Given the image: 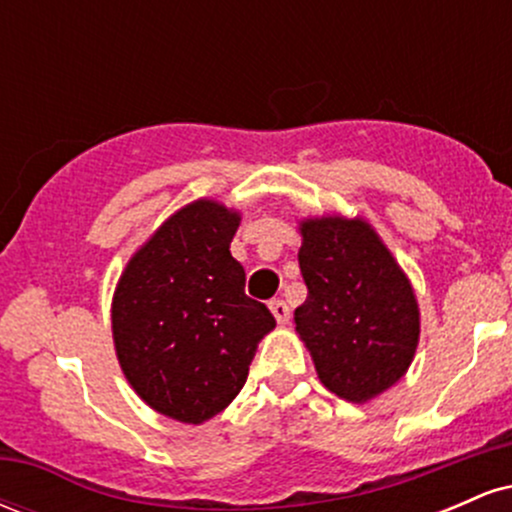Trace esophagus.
I'll return each instance as SVG.
<instances>
[{"mask_svg":"<svg viewBox=\"0 0 512 512\" xmlns=\"http://www.w3.org/2000/svg\"><path fill=\"white\" fill-rule=\"evenodd\" d=\"M269 310H272L274 317H276V322H279V325H289V320H291V308H289V305H286L284 301H279V298H276V301L269 303Z\"/></svg>","mask_w":512,"mask_h":512,"instance_id":"esophagus-1","label":"esophagus"}]
</instances>
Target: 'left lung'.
<instances>
[{
    "mask_svg": "<svg viewBox=\"0 0 512 512\" xmlns=\"http://www.w3.org/2000/svg\"><path fill=\"white\" fill-rule=\"evenodd\" d=\"M298 264L308 298L293 320L317 378L346 402L383 395L419 346V303L407 274L368 221L303 219Z\"/></svg>",
    "mask_w": 512,
    "mask_h": 512,
    "instance_id": "8db88e82",
    "label": "left lung"
}]
</instances>
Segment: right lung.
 I'll use <instances>...</instances> for the list:
<instances>
[{
    "instance_id": "obj_1",
    "label": "right lung",
    "mask_w": 512,
    "mask_h": 512,
    "mask_svg": "<svg viewBox=\"0 0 512 512\" xmlns=\"http://www.w3.org/2000/svg\"><path fill=\"white\" fill-rule=\"evenodd\" d=\"M238 211L197 199L132 255L113 296V342L127 383L158 414L204 424L236 399L257 344L276 327L245 296L231 255Z\"/></svg>"
}]
</instances>
